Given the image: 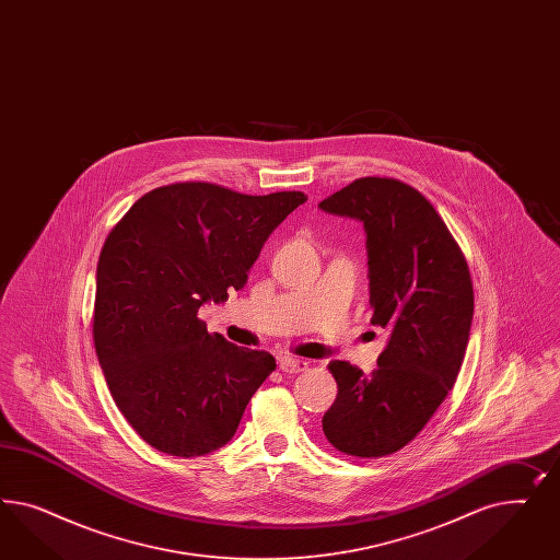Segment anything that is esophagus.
<instances>
[{
    "label": "esophagus",
    "instance_id": "34e87169",
    "mask_svg": "<svg viewBox=\"0 0 560 560\" xmlns=\"http://www.w3.org/2000/svg\"><path fill=\"white\" fill-rule=\"evenodd\" d=\"M279 370L283 373H302L307 370V363L304 359H298V357H281L279 359Z\"/></svg>",
    "mask_w": 560,
    "mask_h": 560
}]
</instances>
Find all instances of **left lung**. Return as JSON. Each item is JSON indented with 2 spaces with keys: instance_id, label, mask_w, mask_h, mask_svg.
Masks as SVG:
<instances>
[{
  "instance_id": "1",
  "label": "left lung",
  "mask_w": 560,
  "mask_h": 560,
  "mask_svg": "<svg viewBox=\"0 0 560 560\" xmlns=\"http://www.w3.org/2000/svg\"><path fill=\"white\" fill-rule=\"evenodd\" d=\"M320 209L363 221L372 324L390 332L370 375L330 361L339 394L324 415L328 443L384 458L415 440L458 380L475 314L472 277L458 242L417 188L357 178Z\"/></svg>"
}]
</instances>
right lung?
<instances>
[{"label": "right lung", "instance_id": "1", "mask_svg": "<svg viewBox=\"0 0 560 560\" xmlns=\"http://www.w3.org/2000/svg\"><path fill=\"white\" fill-rule=\"evenodd\" d=\"M305 201L300 190L174 183L145 192L106 236L94 347L115 405L158 452L195 458L225 445L275 372L271 353L207 332L199 307L244 288L269 234Z\"/></svg>", "mask_w": 560, "mask_h": 560}]
</instances>
